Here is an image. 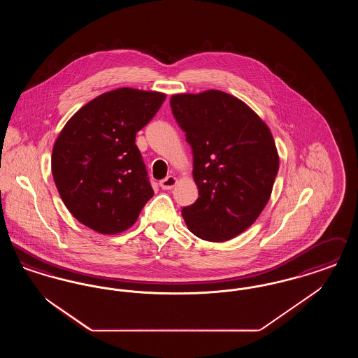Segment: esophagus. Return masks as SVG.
Wrapping results in <instances>:
<instances>
[{
	"instance_id": "1",
	"label": "esophagus",
	"mask_w": 358,
	"mask_h": 358,
	"mask_svg": "<svg viewBox=\"0 0 358 358\" xmlns=\"http://www.w3.org/2000/svg\"><path fill=\"white\" fill-rule=\"evenodd\" d=\"M176 184H177V178L173 177V176H169V177L159 181V187H162L164 190H171V189L176 187Z\"/></svg>"
}]
</instances>
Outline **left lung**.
Returning a JSON list of instances; mask_svg holds the SVG:
<instances>
[{
    "label": "left lung",
    "mask_w": 358,
    "mask_h": 358,
    "mask_svg": "<svg viewBox=\"0 0 358 358\" xmlns=\"http://www.w3.org/2000/svg\"><path fill=\"white\" fill-rule=\"evenodd\" d=\"M171 113L193 153L194 204L182 208L189 231L227 241L251 227L273 192L279 157L267 124L238 98L217 90L177 94Z\"/></svg>",
    "instance_id": "obj_1"
}]
</instances>
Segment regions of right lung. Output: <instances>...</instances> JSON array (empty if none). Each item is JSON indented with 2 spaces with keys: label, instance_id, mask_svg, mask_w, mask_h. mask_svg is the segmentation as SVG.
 I'll return each mask as SVG.
<instances>
[{
  "label": "right lung",
  "instance_id": "add662e5",
  "mask_svg": "<svg viewBox=\"0 0 358 358\" xmlns=\"http://www.w3.org/2000/svg\"><path fill=\"white\" fill-rule=\"evenodd\" d=\"M164 101L165 94L124 87L92 99L67 122L53 145L52 174L78 222L104 235L136 222L154 192L136 136Z\"/></svg>",
  "mask_w": 358,
  "mask_h": 358
}]
</instances>
